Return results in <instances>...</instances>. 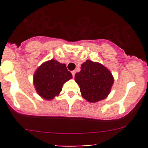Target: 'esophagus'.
I'll return each mask as SVG.
<instances>
[{"mask_svg": "<svg viewBox=\"0 0 148 148\" xmlns=\"http://www.w3.org/2000/svg\"><path fill=\"white\" fill-rule=\"evenodd\" d=\"M71 74H72L73 77H74V76H75V74H76L75 70H74V71H71Z\"/></svg>", "mask_w": 148, "mask_h": 148, "instance_id": "1", "label": "esophagus"}]
</instances>
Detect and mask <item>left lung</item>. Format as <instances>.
I'll return each mask as SVG.
<instances>
[{"instance_id":"8db88e82","label":"left lung","mask_w":148,"mask_h":148,"mask_svg":"<svg viewBox=\"0 0 148 148\" xmlns=\"http://www.w3.org/2000/svg\"><path fill=\"white\" fill-rule=\"evenodd\" d=\"M74 79L83 98L92 103L105 99L114 83L112 73L104 66L90 60L82 64L81 71L76 73Z\"/></svg>"}]
</instances>
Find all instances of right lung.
<instances>
[{
  "label": "right lung",
  "instance_id": "add662e5",
  "mask_svg": "<svg viewBox=\"0 0 148 148\" xmlns=\"http://www.w3.org/2000/svg\"><path fill=\"white\" fill-rule=\"evenodd\" d=\"M72 78L65 64L51 59L40 66L34 75V85L43 99L51 100L58 96L64 84Z\"/></svg>",
  "mask_w": 148,
  "mask_h": 148
}]
</instances>
